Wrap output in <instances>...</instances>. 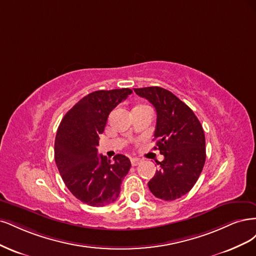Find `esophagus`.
I'll return each mask as SVG.
<instances>
[{"label":"esophagus","mask_w":256,"mask_h":256,"mask_svg":"<svg viewBox=\"0 0 256 256\" xmlns=\"http://www.w3.org/2000/svg\"><path fill=\"white\" fill-rule=\"evenodd\" d=\"M130 162H132V166H137V164H139L140 162H142V160H140L139 158H132L130 160Z\"/></svg>","instance_id":"1"}]
</instances>
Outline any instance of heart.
<instances>
[{"label": "heart", "mask_w": 256, "mask_h": 256, "mask_svg": "<svg viewBox=\"0 0 256 256\" xmlns=\"http://www.w3.org/2000/svg\"><path fill=\"white\" fill-rule=\"evenodd\" d=\"M140 106H142V105H140Z\"/></svg>", "instance_id": "b5f03b06"}]
</instances>
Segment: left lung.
<instances>
[{"label":"left lung","instance_id":"8db88e82","mask_svg":"<svg viewBox=\"0 0 256 256\" xmlns=\"http://www.w3.org/2000/svg\"><path fill=\"white\" fill-rule=\"evenodd\" d=\"M156 110V146L164 155L160 168L148 183L158 199L172 201L186 194L199 178L205 164V136L200 121L189 107L162 87L134 88Z\"/></svg>","mask_w":256,"mask_h":256}]
</instances>
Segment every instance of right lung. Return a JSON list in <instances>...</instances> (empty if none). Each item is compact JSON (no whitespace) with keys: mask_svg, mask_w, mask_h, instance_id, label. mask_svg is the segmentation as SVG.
<instances>
[{"mask_svg":"<svg viewBox=\"0 0 256 256\" xmlns=\"http://www.w3.org/2000/svg\"><path fill=\"white\" fill-rule=\"evenodd\" d=\"M132 92L122 88L89 94L64 114L57 128L56 166L71 194L90 206L100 208L116 201L130 168L126 156L117 154L110 162L106 156L98 155L96 146L108 114Z\"/></svg>","mask_w":256,"mask_h":256,"instance_id":"1","label":"right lung"}]
</instances>
